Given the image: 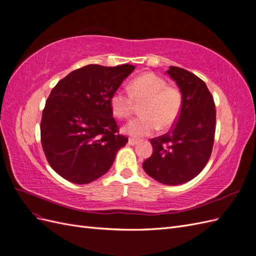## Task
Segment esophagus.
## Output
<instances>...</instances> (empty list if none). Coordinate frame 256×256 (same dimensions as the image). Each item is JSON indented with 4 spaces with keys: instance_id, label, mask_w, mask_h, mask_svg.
I'll return each mask as SVG.
<instances>
[{
    "instance_id": "34e87169",
    "label": "esophagus",
    "mask_w": 256,
    "mask_h": 256,
    "mask_svg": "<svg viewBox=\"0 0 256 256\" xmlns=\"http://www.w3.org/2000/svg\"><path fill=\"white\" fill-rule=\"evenodd\" d=\"M128 143H129L130 145H136V144L138 143V138H129Z\"/></svg>"
}]
</instances>
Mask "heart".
Listing matches in <instances>:
<instances>
[{
	"label": "heart",
	"instance_id": "obj_1",
	"mask_svg": "<svg viewBox=\"0 0 256 256\" xmlns=\"http://www.w3.org/2000/svg\"><path fill=\"white\" fill-rule=\"evenodd\" d=\"M128 90H116L111 98V109L118 118H128L136 104H141V116L131 120L124 131L136 138L150 136L159 127L168 129L176 122L182 106V92L166 85V81L154 72H144L131 80Z\"/></svg>",
	"mask_w": 256,
	"mask_h": 256
}]
</instances>
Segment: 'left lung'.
I'll use <instances>...</instances> for the list:
<instances>
[{"instance_id": "8db88e82", "label": "left lung", "mask_w": 256, "mask_h": 256, "mask_svg": "<svg viewBox=\"0 0 256 256\" xmlns=\"http://www.w3.org/2000/svg\"><path fill=\"white\" fill-rule=\"evenodd\" d=\"M168 74L182 92V106L168 134L150 140L152 154L143 162L145 172L166 184H180L198 176L212 152L216 109L205 82L184 68L170 66Z\"/></svg>"}]
</instances>
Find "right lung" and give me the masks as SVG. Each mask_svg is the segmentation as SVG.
Here are the masks:
<instances>
[{
	"label": "right lung",
	"mask_w": 256,
	"mask_h": 256,
	"mask_svg": "<svg viewBox=\"0 0 256 256\" xmlns=\"http://www.w3.org/2000/svg\"><path fill=\"white\" fill-rule=\"evenodd\" d=\"M134 68L90 64L52 88L42 110L40 140L50 166L65 180L81 184L98 180L128 142L120 134L110 98Z\"/></svg>",
	"instance_id": "obj_1"
}]
</instances>
